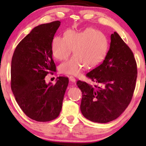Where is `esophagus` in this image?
<instances>
[{"label":"esophagus","instance_id":"34e87169","mask_svg":"<svg viewBox=\"0 0 146 146\" xmlns=\"http://www.w3.org/2000/svg\"><path fill=\"white\" fill-rule=\"evenodd\" d=\"M69 78H70V82H71L72 83H75L76 82V79L75 77H73V76H69Z\"/></svg>","mask_w":146,"mask_h":146}]
</instances>
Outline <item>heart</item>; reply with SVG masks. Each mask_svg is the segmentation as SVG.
I'll return each instance as SVG.
<instances>
[{
    "label": "heart",
    "instance_id": "b5f03b06",
    "mask_svg": "<svg viewBox=\"0 0 146 146\" xmlns=\"http://www.w3.org/2000/svg\"><path fill=\"white\" fill-rule=\"evenodd\" d=\"M107 36L94 28H86L82 31L69 29L64 36H54L51 42V52L58 60L67 59L73 49L74 55L61 64L60 72L66 75H78L86 66L96 68L104 60L108 51Z\"/></svg>",
    "mask_w": 146,
    "mask_h": 146
}]
</instances>
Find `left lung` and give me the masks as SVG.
<instances>
[{
  "instance_id": "8db88e82",
  "label": "left lung",
  "mask_w": 146,
  "mask_h": 146,
  "mask_svg": "<svg viewBox=\"0 0 146 146\" xmlns=\"http://www.w3.org/2000/svg\"><path fill=\"white\" fill-rule=\"evenodd\" d=\"M86 76L95 85L76 82L82 93L80 110L84 117L97 123L115 120L129 104L137 77L132 51L117 32L111 35L104 60Z\"/></svg>"
}]
</instances>
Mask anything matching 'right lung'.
I'll list each match as a JSON object with an SVG mask.
<instances>
[{
	"mask_svg": "<svg viewBox=\"0 0 146 146\" xmlns=\"http://www.w3.org/2000/svg\"><path fill=\"white\" fill-rule=\"evenodd\" d=\"M60 21L34 28L17 45L11 66V88L23 112L37 122L58 117L68 86V77L59 76L55 84H46L45 76L56 72L51 42Z\"/></svg>",
	"mask_w": 146,
	"mask_h": 146,
	"instance_id": "add662e5",
	"label": "right lung"
}]
</instances>
